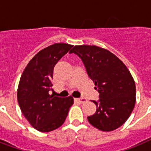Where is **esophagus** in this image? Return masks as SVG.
<instances>
[{
    "mask_svg": "<svg viewBox=\"0 0 151 151\" xmlns=\"http://www.w3.org/2000/svg\"><path fill=\"white\" fill-rule=\"evenodd\" d=\"M76 100L78 101V102L81 103H86V102H87V99H85V98H83V97H81V98H79V99H76Z\"/></svg>",
    "mask_w": 151,
    "mask_h": 151,
    "instance_id": "obj_1",
    "label": "esophagus"
}]
</instances>
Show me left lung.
Returning a JSON list of instances; mask_svg holds the SVG:
<instances>
[{
  "label": "left lung",
  "mask_w": 151,
  "mask_h": 151,
  "mask_svg": "<svg viewBox=\"0 0 151 151\" xmlns=\"http://www.w3.org/2000/svg\"><path fill=\"white\" fill-rule=\"evenodd\" d=\"M80 57L99 93L96 111L88 116L92 126L114 131L126 122L136 104V84L130 71L114 54L96 45H76L70 53Z\"/></svg>",
  "instance_id": "8db88e82"
}]
</instances>
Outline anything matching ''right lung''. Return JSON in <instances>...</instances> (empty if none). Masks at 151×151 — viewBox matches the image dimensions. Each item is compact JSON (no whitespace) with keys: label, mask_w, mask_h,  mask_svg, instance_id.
<instances>
[{"label":"right lung","mask_w":151,"mask_h":151,"mask_svg":"<svg viewBox=\"0 0 151 151\" xmlns=\"http://www.w3.org/2000/svg\"><path fill=\"white\" fill-rule=\"evenodd\" d=\"M73 45L55 43L37 52L27 64L20 78L17 99L22 114L33 128L48 132L63 124L73 98L55 96L52 80L55 64Z\"/></svg>","instance_id":"add662e5"}]
</instances>
